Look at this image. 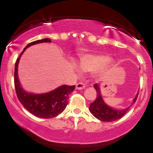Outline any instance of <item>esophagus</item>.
<instances>
[{
  "label": "esophagus",
  "mask_w": 153,
  "mask_h": 153,
  "mask_svg": "<svg viewBox=\"0 0 153 153\" xmlns=\"http://www.w3.org/2000/svg\"><path fill=\"white\" fill-rule=\"evenodd\" d=\"M86 87V84L82 82H79V83H77L76 84V89H84Z\"/></svg>",
  "instance_id": "1"
}]
</instances>
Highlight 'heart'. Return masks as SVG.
<instances>
[{
    "label": "heart",
    "mask_w": 153,
    "mask_h": 153,
    "mask_svg": "<svg viewBox=\"0 0 153 153\" xmlns=\"http://www.w3.org/2000/svg\"><path fill=\"white\" fill-rule=\"evenodd\" d=\"M110 61V58L106 56L85 55L78 60V66L82 70L91 71L97 68L102 67Z\"/></svg>",
    "instance_id": "heart-1"
}]
</instances>
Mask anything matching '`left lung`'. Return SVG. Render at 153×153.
I'll list each match as a JSON object with an SVG mask.
<instances>
[{
    "instance_id": "8db88e82",
    "label": "left lung",
    "mask_w": 153,
    "mask_h": 153,
    "mask_svg": "<svg viewBox=\"0 0 153 153\" xmlns=\"http://www.w3.org/2000/svg\"><path fill=\"white\" fill-rule=\"evenodd\" d=\"M95 90L97 92V98L93 103L90 104L89 109L91 113L94 115L96 118L101 121H106V122H111V121H116V120L120 119L122 118L125 114L129 110V107L126 108V109H122V110H117L114 109L113 108L109 107L107 106L103 101L101 98V92H100L99 86L97 84H94ZM138 93L137 94L135 98L133 99V103L136 101L137 98H138Z\"/></svg>"
}]
</instances>
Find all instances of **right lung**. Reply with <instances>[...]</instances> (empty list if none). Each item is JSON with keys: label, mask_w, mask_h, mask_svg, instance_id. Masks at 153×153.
<instances>
[{"label": "right lung", "mask_w": 153, "mask_h": 153, "mask_svg": "<svg viewBox=\"0 0 153 153\" xmlns=\"http://www.w3.org/2000/svg\"><path fill=\"white\" fill-rule=\"evenodd\" d=\"M43 42L51 43L49 38L38 40L29 44L17 59L15 66V92L20 102L23 104L27 111L36 117L41 118H52L61 114L65 109L69 101V95L73 92L75 85H63L52 92L44 94H31L25 92L20 85L18 77V66L20 58L27 47L34 44Z\"/></svg>", "instance_id": "right-lung-1"}]
</instances>
